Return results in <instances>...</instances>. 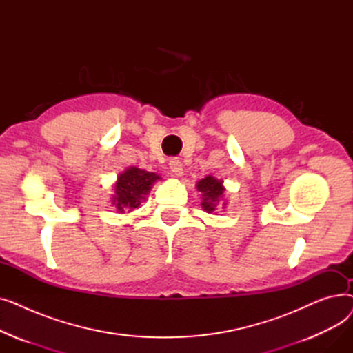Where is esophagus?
Returning a JSON list of instances; mask_svg holds the SVG:
<instances>
[{"label":"esophagus","instance_id":"obj_1","mask_svg":"<svg viewBox=\"0 0 353 353\" xmlns=\"http://www.w3.org/2000/svg\"><path fill=\"white\" fill-rule=\"evenodd\" d=\"M169 167H170V170L174 176H181L183 174V164L179 159H172L169 161Z\"/></svg>","mask_w":353,"mask_h":353}]
</instances>
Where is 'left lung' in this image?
Returning <instances> with one entry per match:
<instances>
[{"label": "left lung", "mask_w": 353, "mask_h": 353, "mask_svg": "<svg viewBox=\"0 0 353 353\" xmlns=\"http://www.w3.org/2000/svg\"><path fill=\"white\" fill-rule=\"evenodd\" d=\"M197 190L201 193V208L206 213H213L216 212V208L219 205L220 200H223L225 197V186H223V180H219L213 176H208L205 179H201L196 184ZM226 206V203H223Z\"/></svg>", "instance_id": "left-lung-1"}]
</instances>
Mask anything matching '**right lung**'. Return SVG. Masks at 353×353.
Listing matches in <instances>:
<instances>
[{
	"label": "right lung",
	"mask_w": 353,
	"mask_h": 353,
	"mask_svg": "<svg viewBox=\"0 0 353 353\" xmlns=\"http://www.w3.org/2000/svg\"><path fill=\"white\" fill-rule=\"evenodd\" d=\"M160 179L161 177L156 173L141 170L134 165L128 167L117 177L111 203H113V206H116L119 213L133 212L140 206L141 201L145 200L154 181Z\"/></svg>",
	"instance_id": "obj_1"
}]
</instances>
